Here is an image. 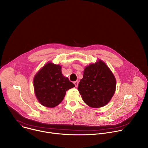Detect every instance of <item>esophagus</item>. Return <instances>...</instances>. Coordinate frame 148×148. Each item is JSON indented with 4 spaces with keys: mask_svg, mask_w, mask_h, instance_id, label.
<instances>
[{
    "mask_svg": "<svg viewBox=\"0 0 148 148\" xmlns=\"http://www.w3.org/2000/svg\"><path fill=\"white\" fill-rule=\"evenodd\" d=\"M74 85H75V87H78V81H76L74 82Z\"/></svg>",
    "mask_w": 148,
    "mask_h": 148,
    "instance_id": "obj_1",
    "label": "esophagus"
}]
</instances>
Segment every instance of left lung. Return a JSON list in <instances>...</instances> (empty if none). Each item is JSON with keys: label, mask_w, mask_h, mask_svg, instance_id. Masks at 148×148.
Wrapping results in <instances>:
<instances>
[{"label": "left lung", "mask_w": 148, "mask_h": 148, "mask_svg": "<svg viewBox=\"0 0 148 148\" xmlns=\"http://www.w3.org/2000/svg\"><path fill=\"white\" fill-rule=\"evenodd\" d=\"M116 89V79L109 67L102 60L86 67L78 90L87 105L100 108L107 105Z\"/></svg>", "instance_id": "1"}]
</instances>
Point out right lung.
<instances>
[{
    "label": "right lung",
    "mask_w": 148,
    "mask_h": 148,
    "mask_svg": "<svg viewBox=\"0 0 148 148\" xmlns=\"http://www.w3.org/2000/svg\"><path fill=\"white\" fill-rule=\"evenodd\" d=\"M34 90L38 102L45 107L53 108L64 99L66 91L75 87L61 73V66L48 62L36 74Z\"/></svg>",
    "instance_id": "right-lung-1"
}]
</instances>
